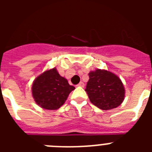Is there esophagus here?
Here are the masks:
<instances>
[{"instance_id": "esophagus-1", "label": "esophagus", "mask_w": 152, "mask_h": 152, "mask_svg": "<svg viewBox=\"0 0 152 152\" xmlns=\"http://www.w3.org/2000/svg\"><path fill=\"white\" fill-rule=\"evenodd\" d=\"M77 86H79V87H82V88H84V82H82V81H80V82L78 84H77Z\"/></svg>"}]
</instances>
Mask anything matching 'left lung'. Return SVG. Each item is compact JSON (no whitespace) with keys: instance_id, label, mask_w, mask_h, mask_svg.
<instances>
[{"instance_id":"obj_1","label":"left lung","mask_w":152,"mask_h":152,"mask_svg":"<svg viewBox=\"0 0 152 152\" xmlns=\"http://www.w3.org/2000/svg\"><path fill=\"white\" fill-rule=\"evenodd\" d=\"M86 86L91 103L103 110L119 107L125 97V88L118 76L107 70L96 69L89 74Z\"/></svg>"}]
</instances>
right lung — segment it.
<instances>
[{
	"label": "right lung",
	"mask_w": 152,
	"mask_h": 152,
	"mask_svg": "<svg viewBox=\"0 0 152 152\" xmlns=\"http://www.w3.org/2000/svg\"><path fill=\"white\" fill-rule=\"evenodd\" d=\"M74 90L75 87L70 85L56 68L39 75L32 86V94L36 103L42 108L49 110L60 108Z\"/></svg>",
	"instance_id": "add662e5"
}]
</instances>
